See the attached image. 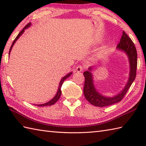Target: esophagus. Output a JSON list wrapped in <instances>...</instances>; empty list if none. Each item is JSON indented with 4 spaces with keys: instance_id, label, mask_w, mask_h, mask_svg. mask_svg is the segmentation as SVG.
Here are the masks:
<instances>
[{
    "instance_id": "1",
    "label": "esophagus",
    "mask_w": 146,
    "mask_h": 146,
    "mask_svg": "<svg viewBox=\"0 0 146 146\" xmlns=\"http://www.w3.org/2000/svg\"><path fill=\"white\" fill-rule=\"evenodd\" d=\"M76 70V72L80 73V72H82V71L83 70V68L82 66H81V65H78V66H77L76 67V70Z\"/></svg>"
}]
</instances>
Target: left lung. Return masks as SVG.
Returning <instances> with one entry per match:
<instances>
[{"label": "left lung", "instance_id": "obj_1", "mask_svg": "<svg viewBox=\"0 0 146 146\" xmlns=\"http://www.w3.org/2000/svg\"><path fill=\"white\" fill-rule=\"evenodd\" d=\"M116 49L117 51L124 52L128 58L130 69L128 80L123 88L117 95L112 97L105 96L99 92L96 88L94 85V75L92 73L94 68L89 67L88 70L83 73V75L85 76L83 94L88 102L94 106L104 107L120 102L135 78L137 64V51L134 42L124 31H123L120 41L118 44Z\"/></svg>", "mask_w": 146, "mask_h": 146}]
</instances>
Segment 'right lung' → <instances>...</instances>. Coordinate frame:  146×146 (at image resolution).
Listing matches in <instances>:
<instances>
[{
  "label": "right lung",
  "mask_w": 146,
  "mask_h": 146,
  "mask_svg": "<svg viewBox=\"0 0 146 146\" xmlns=\"http://www.w3.org/2000/svg\"><path fill=\"white\" fill-rule=\"evenodd\" d=\"M31 26V23H29V24H27V25L24 27L23 28V29L19 33V35H17V36L16 37V38H15V39H14V41H13V42H12V45H11V48H10V50H9V55H10V53H11V50H12V47H13L14 46V44L15 43V42H16L17 41V39L20 38L21 37V36L23 35V34L24 33V32L25 31V30L26 29H27L28 28V27H29ZM73 73V72L72 71H71V72H70L69 73H68L66 75H65L64 76H63V78H61V80H60V83H59V86H58V90H57V92H56V95H54V97L52 98L51 100H49V102H46V103H44V104H36L35 105H37V106H39V107H45V106H50V105H53V104H54L58 100H59V98H60V96H61V86H62V85H63V83L64 82V81L66 79H67L68 77H70L71 75V74Z\"/></svg>",
  "instance_id": "1"
}]
</instances>
